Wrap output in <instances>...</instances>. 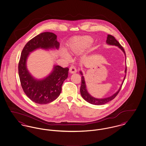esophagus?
Returning <instances> with one entry per match:
<instances>
[{
  "label": "esophagus",
  "instance_id": "34e87169",
  "mask_svg": "<svg viewBox=\"0 0 146 146\" xmlns=\"http://www.w3.org/2000/svg\"><path fill=\"white\" fill-rule=\"evenodd\" d=\"M70 73L71 74H74L77 72V70L74 66H71L69 69Z\"/></svg>",
  "mask_w": 146,
  "mask_h": 146
}]
</instances>
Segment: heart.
Instances as JSON below:
<instances>
[{
    "mask_svg": "<svg viewBox=\"0 0 146 146\" xmlns=\"http://www.w3.org/2000/svg\"><path fill=\"white\" fill-rule=\"evenodd\" d=\"M93 43V39L89 36H78L71 39L66 46L67 51L73 54L82 53L86 49L91 46ZM61 54L62 57L65 59H69L68 53L65 50H62Z\"/></svg>",
    "mask_w": 146,
    "mask_h": 146,
    "instance_id": "b5f03b06",
    "label": "heart"
}]
</instances>
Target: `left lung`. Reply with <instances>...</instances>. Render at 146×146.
<instances>
[{
	"label": "left lung",
	"instance_id": "left-lung-1",
	"mask_svg": "<svg viewBox=\"0 0 146 146\" xmlns=\"http://www.w3.org/2000/svg\"><path fill=\"white\" fill-rule=\"evenodd\" d=\"M106 43L108 45L110 46H117L119 48H120L122 51L123 53L125 54V60H126V54L125 52V50L123 48V46L120 45V44L119 43L118 41H117V40L114 38V37H113L111 35H108L107 39L106 40ZM126 62L125 61V63ZM126 67H125V75L123 78L122 84H121L120 88H119V90H117V91L115 92L114 94H113L112 96L106 97V98H94L93 96H92L87 90V87H86V84L85 82V80H84V77L83 76V73L81 71H80V74L82 75L81 77V87H80V93L81 94L82 97V98L84 99L86 101H87V102H88L89 103H91L93 105H97V106H100V105H103L104 104L106 103H107L108 102L111 101V100H113L115 97L117 96V94L119 93V91L121 90V86L123 85V81L125 80V77H126Z\"/></svg>",
	"mask_w": 146,
	"mask_h": 146
}]
</instances>
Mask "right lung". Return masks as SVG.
Wrapping results in <instances>:
<instances>
[{
	"mask_svg": "<svg viewBox=\"0 0 146 146\" xmlns=\"http://www.w3.org/2000/svg\"><path fill=\"white\" fill-rule=\"evenodd\" d=\"M52 32L41 33L29 41L21 52L19 63V75L23 91L30 100L40 104L56 100L62 92V84L68 77L69 68L54 65L51 72L41 79L33 76L27 68L30 53L38 49H58L59 42Z\"/></svg>",
	"mask_w": 146,
	"mask_h": 146,
	"instance_id": "right-lung-1",
	"label": "right lung"
}]
</instances>
